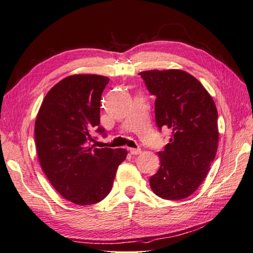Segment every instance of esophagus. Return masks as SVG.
I'll return each instance as SVG.
<instances>
[{
  "mask_svg": "<svg viewBox=\"0 0 253 253\" xmlns=\"http://www.w3.org/2000/svg\"><path fill=\"white\" fill-rule=\"evenodd\" d=\"M129 152H131L132 155H139L141 153L140 149H129Z\"/></svg>",
  "mask_w": 253,
  "mask_h": 253,
  "instance_id": "obj_1",
  "label": "esophagus"
}]
</instances>
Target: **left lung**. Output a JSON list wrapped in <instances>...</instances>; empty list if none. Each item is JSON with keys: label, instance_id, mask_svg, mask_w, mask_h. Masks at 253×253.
<instances>
[{"label": "left lung", "instance_id": "obj_1", "mask_svg": "<svg viewBox=\"0 0 253 253\" xmlns=\"http://www.w3.org/2000/svg\"><path fill=\"white\" fill-rule=\"evenodd\" d=\"M139 75L156 97L157 126L172 129L170 142L158 152L160 168L151 176V189L165 200H183L202 185L215 157V103L203 84L187 72L153 70Z\"/></svg>", "mask_w": 253, "mask_h": 253}]
</instances>
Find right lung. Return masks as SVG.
<instances>
[{"instance_id":"1","label":"right lung","mask_w":253,"mask_h":253,"mask_svg":"<svg viewBox=\"0 0 253 253\" xmlns=\"http://www.w3.org/2000/svg\"><path fill=\"white\" fill-rule=\"evenodd\" d=\"M110 79L68 76L52 86L37 115L35 141L43 172L65 200L79 206L101 202L112 189L125 149L96 148L91 132L103 133L101 95Z\"/></svg>"}]
</instances>
